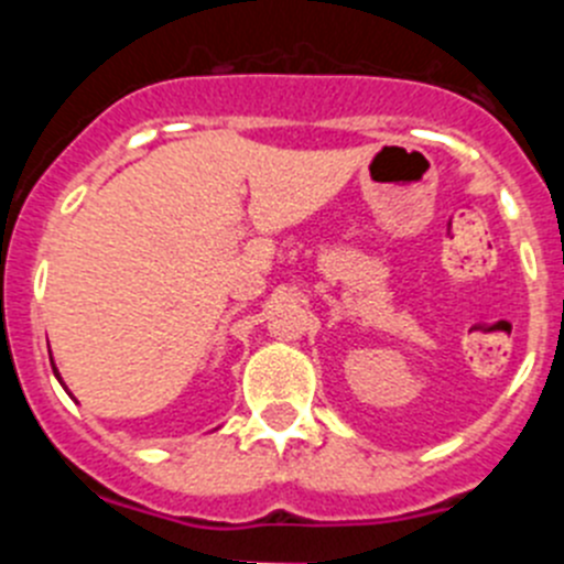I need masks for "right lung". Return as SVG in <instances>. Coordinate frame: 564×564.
Segmentation results:
<instances>
[{
	"mask_svg": "<svg viewBox=\"0 0 564 564\" xmlns=\"http://www.w3.org/2000/svg\"><path fill=\"white\" fill-rule=\"evenodd\" d=\"M56 376H58V370H56Z\"/></svg>",
	"mask_w": 564,
	"mask_h": 564,
	"instance_id": "obj_1",
	"label": "right lung"
}]
</instances>
